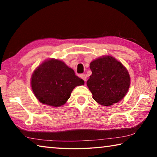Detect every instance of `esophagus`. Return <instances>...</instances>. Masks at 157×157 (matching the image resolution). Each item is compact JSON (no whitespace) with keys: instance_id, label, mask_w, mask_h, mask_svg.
Here are the masks:
<instances>
[{"instance_id":"esophagus-1","label":"esophagus","mask_w":157,"mask_h":157,"mask_svg":"<svg viewBox=\"0 0 157 157\" xmlns=\"http://www.w3.org/2000/svg\"><path fill=\"white\" fill-rule=\"evenodd\" d=\"M80 78L83 79V80L84 81V82H86V76L85 75H84V74H82V75H80Z\"/></svg>"}]
</instances>
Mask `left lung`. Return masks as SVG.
<instances>
[{"label":"left lung","mask_w":157,"mask_h":157,"mask_svg":"<svg viewBox=\"0 0 157 157\" xmlns=\"http://www.w3.org/2000/svg\"><path fill=\"white\" fill-rule=\"evenodd\" d=\"M92 71L86 84L93 98L103 106L121 101L130 86V76L126 68L111 56L98 58L90 63Z\"/></svg>","instance_id":"left-lung-1"}]
</instances>
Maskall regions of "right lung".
I'll use <instances>...</instances> for the list:
<instances>
[{"mask_svg":"<svg viewBox=\"0 0 157 157\" xmlns=\"http://www.w3.org/2000/svg\"><path fill=\"white\" fill-rule=\"evenodd\" d=\"M72 68L62 61L50 59L37 67L31 78V86L39 102L60 107L64 105L75 86L84 85Z\"/></svg>","mask_w":157,"mask_h":157,"instance_id":"1","label":"right lung"}]
</instances>
